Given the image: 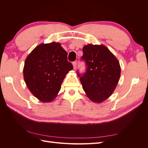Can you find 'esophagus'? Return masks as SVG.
Here are the masks:
<instances>
[{"label":"esophagus","mask_w":148,"mask_h":148,"mask_svg":"<svg viewBox=\"0 0 148 148\" xmlns=\"http://www.w3.org/2000/svg\"><path fill=\"white\" fill-rule=\"evenodd\" d=\"M77 62H73V68H74V69H76V67H77Z\"/></svg>","instance_id":"34e87169"}]
</instances>
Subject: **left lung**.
<instances>
[{"label":"left lung","instance_id":"1","mask_svg":"<svg viewBox=\"0 0 148 148\" xmlns=\"http://www.w3.org/2000/svg\"><path fill=\"white\" fill-rule=\"evenodd\" d=\"M82 50L81 59L86 64V71H77V75L87 96L93 102H102L111 96L119 81V62L102 44H88Z\"/></svg>","mask_w":148,"mask_h":148}]
</instances>
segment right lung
<instances>
[{
    "label": "right lung",
    "mask_w": 148,
    "mask_h": 148,
    "mask_svg": "<svg viewBox=\"0 0 148 148\" xmlns=\"http://www.w3.org/2000/svg\"><path fill=\"white\" fill-rule=\"evenodd\" d=\"M73 69L59 42L41 44L26 57L23 77L31 93L44 102L55 99L66 73Z\"/></svg>",
    "instance_id": "obj_1"
}]
</instances>
